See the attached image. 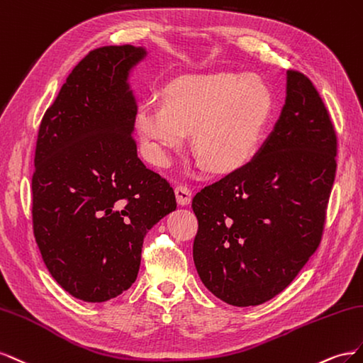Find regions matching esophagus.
<instances>
[{
  "mask_svg": "<svg viewBox=\"0 0 363 363\" xmlns=\"http://www.w3.org/2000/svg\"><path fill=\"white\" fill-rule=\"evenodd\" d=\"M174 194H176V201H178L179 205H189L191 202V190L185 185H178L174 189Z\"/></svg>",
  "mask_w": 363,
  "mask_h": 363,
  "instance_id": "34e87169",
  "label": "esophagus"
}]
</instances>
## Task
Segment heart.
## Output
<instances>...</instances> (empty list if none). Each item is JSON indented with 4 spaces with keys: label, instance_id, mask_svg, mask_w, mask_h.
Returning <instances> with one entry per match:
<instances>
[{
    "label": "heart",
    "instance_id": "b5f03b06",
    "mask_svg": "<svg viewBox=\"0 0 363 363\" xmlns=\"http://www.w3.org/2000/svg\"><path fill=\"white\" fill-rule=\"evenodd\" d=\"M161 97L162 105L144 101L137 113V129L152 161L170 164L193 129L199 164L210 162L216 172H231L250 161L274 105L266 82L245 72L176 77Z\"/></svg>",
    "mask_w": 363,
    "mask_h": 363
}]
</instances>
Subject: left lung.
I'll return each mask as SVG.
<instances>
[{"label":"left lung","mask_w":363,"mask_h":363,"mask_svg":"<svg viewBox=\"0 0 363 363\" xmlns=\"http://www.w3.org/2000/svg\"><path fill=\"white\" fill-rule=\"evenodd\" d=\"M336 153L319 92L289 69L281 116L255 158L193 198V258L211 294L258 306L294 281L323 239Z\"/></svg>","instance_id":"1"}]
</instances>
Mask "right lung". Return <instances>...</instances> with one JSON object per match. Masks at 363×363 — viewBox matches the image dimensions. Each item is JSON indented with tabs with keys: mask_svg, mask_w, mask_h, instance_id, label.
Masks as SVG:
<instances>
[{
	"mask_svg": "<svg viewBox=\"0 0 363 363\" xmlns=\"http://www.w3.org/2000/svg\"><path fill=\"white\" fill-rule=\"evenodd\" d=\"M133 45L89 51L40 121L32 178L33 233L57 284L86 303L116 298L137 279L150 228L176 210L167 179L137 155Z\"/></svg>",
	"mask_w": 363,
	"mask_h": 363,
	"instance_id": "obj_1",
	"label": "right lung"
}]
</instances>
